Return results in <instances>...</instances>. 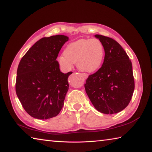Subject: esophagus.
Listing matches in <instances>:
<instances>
[{
	"mask_svg": "<svg viewBox=\"0 0 152 152\" xmlns=\"http://www.w3.org/2000/svg\"><path fill=\"white\" fill-rule=\"evenodd\" d=\"M81 75L84 77V78H88V74L86 73H81Z\"/></svg>",
	"mask_w": 152,
	"mask_h": 152,
	"instance_id": "obj_1",
	"label": "esophagus"
}]
</instances>
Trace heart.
I'll list each match as a JSON object with an SVG mask.
<instances>
[{"label":"heart","instance_id":"heart-1","mask_svg":"<svg viewBox=\"0 0 152 152\" xmlns=\"http://www.w3.org/2000/svg\"><path fill=\"white\" fill-rule=\"evenodd\" d=\"M104 54V47L100 40L80 39L69 44L64 55L58 58V62L64 70H70L72 64H76L80 70L92 72L101 66Z\"/></svg>","mask_w":152,"mask_h":152}]
</instances>
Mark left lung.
<instances>
[{"mask_svg":"<svg viewBox=\"0 0 152 152\" xmlns=\"http://www.w3.org/2000/svg\"><path fill=\"white\" fill-rule=\"evenodd\" d=\"M104 47L102 67L91 74L84 84L95 108L106 114H116L128 106L135 84L131 60L119 43L111 38L96 34Z\"/></svg>","mask_w":152,"mask_h":152,"instance_id":"1","label":"left lung"}]
</instances>
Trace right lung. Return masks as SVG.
<instances>
[{
    "mask_svg": "<svg viewBox=\"0 0 152 152\" xmlns=\"http://www.w3.org/2000/svg\"><path fill=\"white\" fill-rule=\"evenodd\" d=\"M68 37L56 35L37 41L22 58L17 69L16 92L32 117L46 120L56 116L64 106L68 76L60 70L56 58Z\"/></svg>",
    "mask_w": 152,
    "mask_h": 152,
    "instance_id": "1",
    "label": "right lung"
}]
</instances>
